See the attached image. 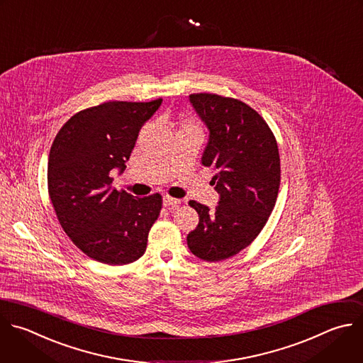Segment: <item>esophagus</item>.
<instances>
[{"label": "esophagus", "mask_w": 363, "mask_h": 363, "mask_svg": "<svg viewBox=\"0 0 363 363\" xmlns=\"http://www.w3.org/2000/svg\"><path fill=\"white\" fill-rule=\"evenodd\" d=\"M181 203V199H177V198H172V196H165L164 198V205L168 208V209H172L175 206H178Z\"/></svg>", "instance_id": "esophagus-1"}]
</instances>
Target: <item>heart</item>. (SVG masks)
<instances>
[{
  "label": "heart",
  "mask_w": 363,
  "mask_h": 363,
  "mask_svg": "<svg viewBox=\"0 0 363 363\" xmlns=\"http://www.w3.org/2000/svg\"><path fill=\"white\" fill-rule=\"evenodd\" d=\"M189 128H198L199 130V125L192 119H182L179 123V130H189Z\"/></svg>",
  "instance_id": "obj_1"
}]
</instances>
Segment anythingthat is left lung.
Listing matches in <instances>:
<instances>
[{
  "mask_svg": "<svg viewBox=\"0 0 363 363\" xmlns=\"http://www.w3.org/2000/svg\"><path fill=\"white\" fill-rule=\"evenodd\" d=\"M189 99L209 128L202 164L216 172L220 199L215 209L189 201L199 223L186 242L199 259L218 262L252 244L268 222L281 185L279 150L267 121L248 104L209 92Z\"/></svg>",
  "mask_w": 363,
  "mask_h": 363,
  "instance_id": "8db88e82",
  "label": "left lung"
}]
</instances>
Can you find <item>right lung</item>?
Segmentation results:
<instances>
[{"label":"right lung","instance_id":"add662e5","mask_svg":"<svg viewBox=\"0 0 363 363\" xmlns=\"http://www.w3.org/2000/svg\"><path fill=\"white\" fill-rule=\"evenodd\" d=\"M161 102L89 106L72 115L52 143L47 179L54 211L74 245L98 262L128 265L145 254L162 196L134 198L112 188L109 174L124 171L141 127Z\"/></svg>","mask_w":363,"mask_h":363}]
</instances>
